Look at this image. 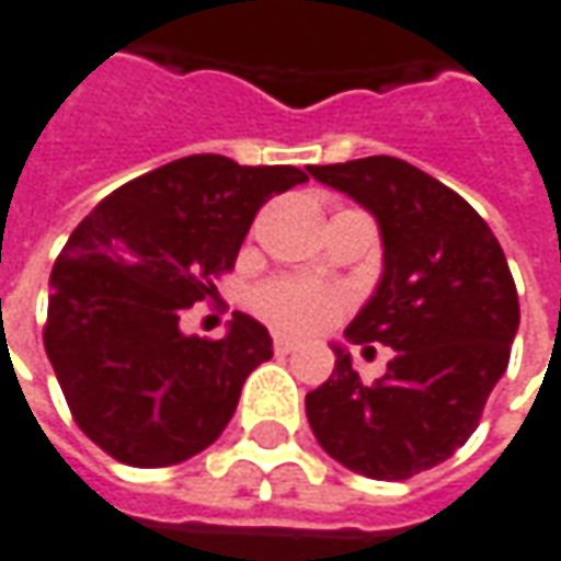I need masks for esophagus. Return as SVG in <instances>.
<instances>
[{
	"instance_id": "esophagus-1",
	"label": "esophagus",
	"mask_w": 561,
	"mask_h": 561,
	"mask_svg": "<svg viewBox=\"0 0 561 561\" xmlns=\"http://www.w3.org/2000/svg\"><path fill=\"white\" fill-rule=\"evenodd\" d=\"M297 346H300V344H297L295 337H288V334H276V337H273V350H276L279 356H288V353H295Z\"/></svg>"
}]
</instances>
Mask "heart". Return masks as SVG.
Segmentation results:
<instances>
[{"label":"heart","instance_id":"1","mask_svg":"<svg viewBox=\"0 0 561 561\" xmlns=\"http://www.w3.org/2000/svg\"><path fill=\"white\" fill-rule=\"evenodd\" d=\"M254 307L273 325L307 334V331H322L331 325L344 310V297L319 282L276 279L257 291Z\"/></svg>","mask_w":561,"mask_h":561}]
</instances>
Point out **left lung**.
<instances>
[{
	"label": "left lung",
	"mask_w": 561,
	"mask_h": 561,
	"mask_svg": "<svg viewBox=\"0 0 561 561\" xmlns=\"http://www.w3.org/2000/svg\"><path fill=\"white\" fill-rule=\"evenodd\" d=\"M377 220L383 270L346 325L350 344L390 346L387 375L362 383L350 350L307 392L319 445L368 479H411L455 455L479 426L519 331L504 249L470 202L392 156L307 169Z\"/></svg>",
	"instance_id": "8db88e82"
}]
</instances>
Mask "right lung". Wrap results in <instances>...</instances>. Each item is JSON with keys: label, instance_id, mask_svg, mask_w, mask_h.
<instances>
[{"label": "right lung", "instance_id": "1", "mask_svg": "<svg viewBox=\"0 0 561 561\" xmlns=\"http://www.w3.org/2000/svg\"><path fill=\"white\" fill-rule=\"evenodd\" d=\"M295 165L174 159L113 190L76 230L48 279L45 353L79 430L128 467H171L230 424L245 377L273 356L270 331L232 312L227 334L181 331L215 297L257 208L304 184Z\"/></svg>", "mask_w": 561, "mask_h": 561}]
</instances>
